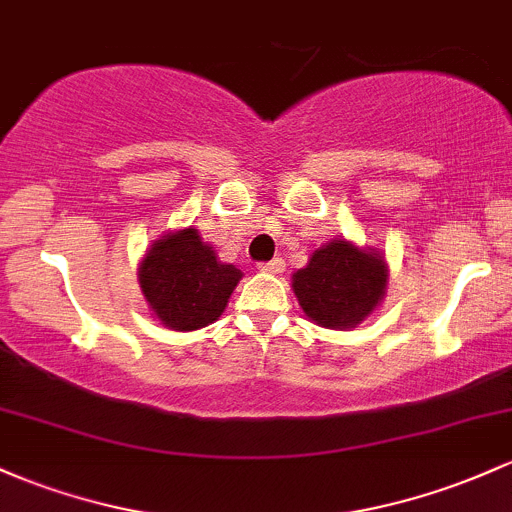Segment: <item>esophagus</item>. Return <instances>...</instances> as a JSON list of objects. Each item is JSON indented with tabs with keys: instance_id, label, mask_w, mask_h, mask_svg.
<instances>
[{
	"instance_id": "esophagus-1",
	"label": "esophagus",
	"mask_w": 512,
	"mask_h": 512,
	"mask_svg": "<svg viewBox=\"0 0 512 512\" xmlns=\"http://www.w3.org/2000/svg\"><path fill=\"white\" fill-rule=\"evenodd\" d=\"M284 260L282 257H274V260H269V262H262L260 265V269L262 272H269V274H279V272H284Z\"/></svg>"
}]
</instances>
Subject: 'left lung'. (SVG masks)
Instances as JSON below:
<instances>
[{
    "label": "left lung",
    "mask_w": 512,
    "mask_h": 512,
    "mask_svg": "<svg viewBox=\"0 0 512 512\" xmlns=\"http://www.w3.org/2000/svg\"><path fill=\"white\" fill-rule=\"evenodd\" d=\"M389 267L374 250L345 238L318 247L308 265L294 272L291 286L308 318L320 328H357L386 294Z\"/></svg>",
    "instance_id": "8db88e82"
}]
</instances>
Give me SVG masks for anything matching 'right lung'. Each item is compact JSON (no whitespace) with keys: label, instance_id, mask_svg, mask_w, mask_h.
<instances>
[{"label":"right lung","instance_id":"add662e5","mask_svg":"<svg viewBox=\"0 0 512 512\" xmlns=\"http://www.w3.org/2000/svg\"><path fill=\"white\" fill-rule=\"evenodd\" d=\"M240 277V269L218 262L216 250L196 228L162 235L138 267L140 289L153 316L179 333L221 318Z\"/></svg>","mask_w":512,"mask_h":512}]
</instances>
